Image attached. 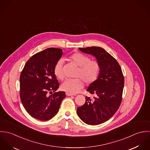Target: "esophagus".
Instances as JSON below:
<instances>
[{"instance_id": "1", "label": "esophagus", "mask_w": 150, "mask_h": 150, "mask_svg": "<svg viewBox=\"0 0 150 150\" xmlns=\"http://www.w3.org/2000/svg\"><path fill=\"white\" fill-rule=\"evenodd\" d=\"M65 94L67 96H75L76 95L75 94H71V93H68V92H66Z\"/></svg>"}]
</instances>
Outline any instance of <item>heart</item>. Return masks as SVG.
<instances>
[{"label":"heart","instance_id":"obj_1","mask_svg":"<svg viewBox=\"0 0 150 150\" xmlns=\"http://www.w3.org/2000/svg\"><path fill=\"white\" fill-rule=\"evenodd\" d=\"M68 59L79 67L76 74V76L79 78L65 81L61 85L62 90L71 94H75L83 88V81L89 85L97 79L100 71V66L97 61L90 60L89 57L81 53H75L70 55ZM63 63V60L60 59L57 61L54 67V74L56 78L60 80H62L64 77Z\"/></svg>","mask_w":150,"mask_h":150}]
</instances>
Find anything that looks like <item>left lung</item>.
Masks as SVG:
<instances>
[{"label": "left lung", "instance_id": "obj_1", "mask_svg": "<svg viewBox=\"0 0 150 150\" xmlns=\"http://www.w3.org/2000/svg\"><path fill=\"white\" fill-rule=\"evenodd\" d=\"M84 53L93 56L100 66L97 79L91 83L87 91L94 96L86 97V102L77 108L76 113L83 122L97 125L110 120L120 107L124 77L119 63L100 47L79 48Z\"/></svg>", "mask_w": 150, "mask_h": 150}]
</instances>
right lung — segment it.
Listing matches in <instances>:
<instances>
[{"label":"right lung","instance_id":"1","mask_svg":"<svg viewBox=\"0 0 150 150\" xmlns=\"http://www.w3.org/2000/svg\"><path fill=\"white\" fill-rule=\"evenodd\" d=\"M62 50L48 48L32 56L26 62L20 75V98L27 112L40 120H48L59 112L64 91L54 92L60 84L54 67L62 55Z\"/></svg>","mask_w":150,"mask_h":150}]
</instances>
